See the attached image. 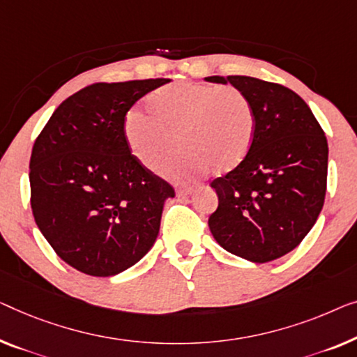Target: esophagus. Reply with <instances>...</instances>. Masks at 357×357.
<instances>
[{
    "label": "esophagus",
    "mask_w": 357,
    "mask_h": 357,
    "mask_svg": "<svg viewBox=\"0 0 357 357\" xmlns=\"http://www.w3.org/2000/svg\"><path fill=\"white\" fill-rule=\"evenodd\" d=\"M195 187H188V185H187V187H178L177 188V195L178 196H187V195H191V193H195Z\"/></svg>",
    "instance_id": "obj_1"
}]
</instances>
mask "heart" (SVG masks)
Segmentation results:
<instances>
[{
	"instance_id": "heart-1",
	"label": "heart",
	"mask_w": 357,
	"mask_h": 357,
	"mask_svg": "<svg viewBox=\"0 0 357 357\" xmlns=\"http://www.w3.org/2000/svg\"><path fill=\"white\" fill-rule=\"evenodd\" d=\"M148 107L127 112L123 135L133 156L153 167L175 148L183 149L162 169L180 178H195L209 167L235 169L250 153L256 114L250 98L234 86L178 82L149 95Z\"/></svg>"
}]
</instances>
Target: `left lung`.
<instances>
[{
    "label": "left lung",
    "instance_id": "1",
    "mask_svg": "<svg viewBox=\"0 0 357 357\" xmlns=\"http://www.w3.org/2000/svg\"><path fill=\"white\" fill-rule=\"evenodd\" d=\"M206 80L234 85L256 114L250 153L211 182L219 198L208 220L211 234L248 261L278 259L303 241L322 211L327 137L303 98L287 86L246 75Z\"/></svg>",
    "mask_w": 357,
    "mask_h": 357
}]
</instances>
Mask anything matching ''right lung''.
<instances>
[{
  "instance_id": "add662e5",
  "label": "right lung",
  "mask_w": 357,
  "mask_h": 357,
  "mask_svg": "<svg viewBox=\"0 0 357 357\" xmlns=\"http://www.w3.org/2000/svg\"><path fill=\"white\" fill-rule=\"evenodd\" d=\"M167 82L85 86L61 102L33 143V219L56 255L86 275H116L156 241L164 199L175 191L133 156L123 122L142 96Z\"/></svg>"
}]
</instances>
